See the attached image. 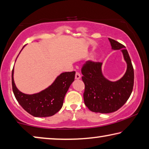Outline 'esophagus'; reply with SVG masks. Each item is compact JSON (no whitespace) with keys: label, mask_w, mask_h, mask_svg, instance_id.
<instances>
[{"label":"esophagus","mask_w":149,"mask_h":149,"mask_svg":"<svg viewBox=\"0 0 149 149\" xmlns=\"http://www.w3.org/2000/svg\"><path fill=\"white\" fill-rule=\"evenodd\" d=\"M75 78L76 79H79L81 78V75L79 72H76L75 73Z\"/></svg>","instance_id":"1"}]
</instances>
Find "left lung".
Returning <instances> with one entry per match:
<instances>
[{
  "mask_svg": "<svg viewBox=\"0 0 149 149\" xmlns=\"http://www.w3.org/2000/svg\"><path fill=\"white\" fill-rule=\"evenodd\" d=\"M114 50L121 49L127 63V71L121 79L111 81L103 76L102 63L87 61L81 69L85 84L84 100L91 111L109 113L117 111L128 100L134 85V70L131 58L125 46L109 38Z\"/></svg>",
  "mask_w": 149,
  "mask_h": 149,
  "instance_id": "8db88e82",
  "label": "left lung"
}]
</instances>
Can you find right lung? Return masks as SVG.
<instances>
[{
	"mask_svg": "<svg viewBox=\"0 0 149 149\" xmlns=\"http://www.w3.org/2000/svg\"><path fill=\"white\" fill-rule=\"evenodd\" d=\"M75 74V72L62 73L56 77L51 86L44 90L28 95L21 92L16 87L14 81L13 68L12 72V86L14 95L24 109L32 116L37 117L52 116L62 107L64 97L71 84L74 81Z\"/></svg>",
	"mask_w": 149,
	"mask_h": 149,
	"instance_id": "1",
	"label": "right lung"
}]
</instances>
